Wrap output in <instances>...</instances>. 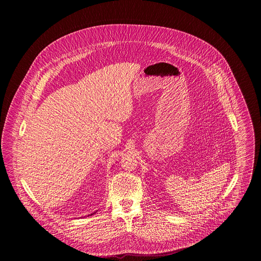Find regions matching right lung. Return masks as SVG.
<instances>
[{
  "label": "right lung",
  "mask_w": 261,
  "mask_h": 261,
  "mask_svg": "<svg viewBox=\"0 0 261 261\" xmlns=\"http://www.w3.org/2000/svg\"><path fill=\"white\" fill-rule=\"evenodd\" d=\"M95 212H97V211H95ZM95 212H93L92 214H90V215H88V216H91V215H93V214H95Z\"/></svg>",
  "instance_id": "obj_1"
}]
</instances>
